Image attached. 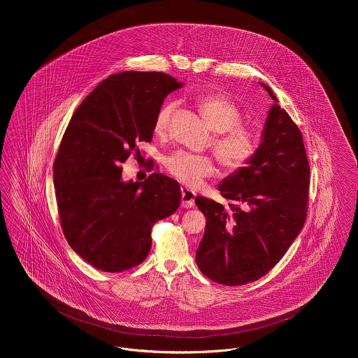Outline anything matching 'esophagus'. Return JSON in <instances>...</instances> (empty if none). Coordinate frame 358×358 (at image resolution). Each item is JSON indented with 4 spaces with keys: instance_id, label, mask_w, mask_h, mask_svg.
<instances>
[{
    "instance_id": "34e87169",
    "label": "esophagus",
    "mask_w": 358,
    "mask_h": 358,
    "mask_svg": "<svg viewBox=\"0 0 358 358\" xmlns=\"http://www.w3.org/2000/svg\"><path fill=\"white\" fill-rule=\"evenodd\" d=\"M196 194L189 189H182V206L183 208H192L194 206Z\"/></svg>"
}]
</instances>
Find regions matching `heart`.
Returning <instances> with one entry per match:
<instances>
[{"label":"heart","instance_id":"1","mask_svg":"<svg viewBox=\"0 0 358 358\" xmlns=\"http://www.w3.org/2000/svg\"><path fill=\"white\" fill-rule=\"evenodd\" d=\"M197 106L206 125L215 132L210 146L222 166L229 172H237L250 165L259 150L260 141L254 128L243 124L244 114L238 106L220 94L199 96ZM176 107L178 103L172 99L158 107L153 122L154 134L158 138L168 134ZM165 168L178 182L192 189L217 173L212 157L185 152L171 154L165 159Z\"/></svg>","mask_w":358,"mask_h":358}]
</instances>
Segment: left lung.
<instances>
[{"label":"left lung","mask_w":358,"mask_h":358,"mask_svg":"<svg viewBox=\"0 0 358 358\" xmlns=\"http://www.w3.org/2000/svg\"><path fill=\"white\" fill-rule=\"evenodd\" d=\"M262 87L277 102L271 90ZM308 187L310 165L302 134L289 114L274 104L255 158L219 186L229 206L201 196L196 199L206 216L196 254L201 273L229 287L266 275L303 227Z\"/></svg>","instance_id":"left-lung-1"}]
</instances>
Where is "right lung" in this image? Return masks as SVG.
Masks as SVG:
<instances>
[{"instance_id": "obj_1", "label": "right lung", "mask_w": 358, "mask_h": 358, "mask_svg": "<svg viewBox=\"0 0 358 358\" xmlns=\"http://www.w3.org/2000/svg\"><path fill=\"white\" fill-rule=\"evenodd\" d=\"M182 84L165 73L124 71L102 81L74 111L53 162L63 234L85 262L107 273L141 264L150 252L154 223L176 212L182 190L154 172L145 182L121 180L139 142H152L165 96ZM154 164L149 165V171Z\"/></svg>"}]
</instances>
